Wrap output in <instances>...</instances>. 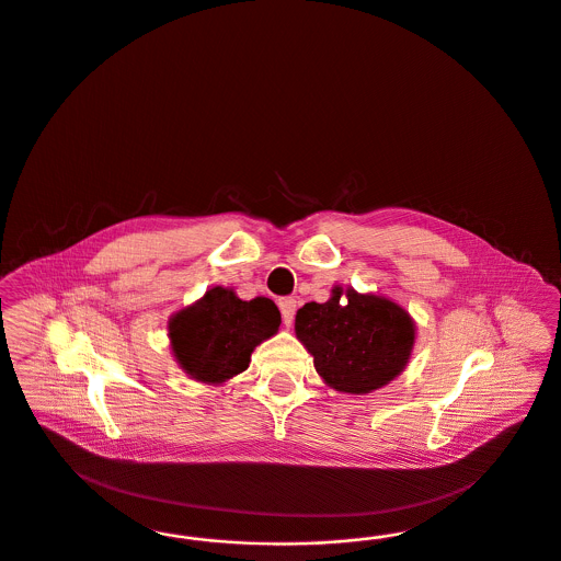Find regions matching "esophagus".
<instances>
[{
  "instance_id": "1",
  "label": "esophagus",
  "mask_w": 561,
  "mask_h": 561,
  "mask_svg": "<svg viewBox=\"0 0 561 561\" xmlns=\"http://www.w3.org/2000/svg\"><path fill=\"white\" fill-rule=\"evenodd\" d=\"M279 311H282V320L286 323V328H290L296 313V300L294 298H279Z\"/></svg>"
}]
</instances>
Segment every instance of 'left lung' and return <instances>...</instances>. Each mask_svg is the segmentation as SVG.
<instances>
[{
    "label": "left lung",
    "mask_w": 561,
    "mask_h": 561,
    "mask_svg": "<svg viewBox=\"0 0 561 561\" xmlns=\"http://www.w3.org/2000/svg\"><path fill=\"white\" fill-rule=\"evenodd\" d=\"M294 332L321 380L348 396H368L396 380L416 343V323L396 300L343 286L325 302L300 307Z\"/></svg>",
    "instance_id": "1"
}]
</instances>
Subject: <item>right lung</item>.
I'll return each instance as SVG.
<instances>
[{"instance_id":"add662e5","label":"right lung","mask_w":561,"mask_h":561,"mask_svg":"<svg viewBox=\"0 0 561 561\" xmlns=\"http://www.w3.org/2000/svg\"><path fill=\"white\" fill-rule=\"evenodd\" d=\"M279 323L271 298L241 300L233 288L214 286L168 320V339L188 378L218 387L248 370L252 351L275 336Z\"/></svg>"}]
</instances>
